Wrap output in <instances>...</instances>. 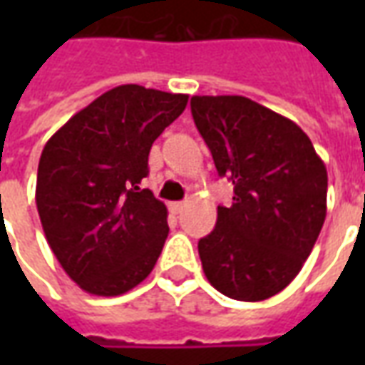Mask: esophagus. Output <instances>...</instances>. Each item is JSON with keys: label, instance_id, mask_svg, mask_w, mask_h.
I'll return each mask as SVG.
<instances>
[{"label": "esophagus", "instance_id": "34e87169", "mask_svg": "<svg viewBox=\"0 0 365 365\" xmlns=\"http://www.w3.org/2000/svg\"><path fill=\"white\" fill-rule=\"evenodd\" d=\"M183 207H185V203H183V201H174V203H170V211L178 215V213H182Z\"/></svg>", "mask_w": 365, "mask_h": 365}]
</instances>
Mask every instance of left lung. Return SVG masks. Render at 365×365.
Here are the masks:
<instances>
[{"mask_svg":"<svg viewBox=\"0 0 365 365\" xmlns=\"http://www.w3.org/2000/svg\"><path fill=\"white\" fill-rule=\"evenodd\" d=\"M191 115L219 175L235 185L232 205L217 207V227L199 240L203 272L230 299L274 297L322 229L324 162L301 127L248 97L193 96Z\"/></svg>","mask_w":365,"mask_h":365,"instance_id":"8db88e82","label":"left lung"}]
</instances>
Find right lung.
<instances>
[{
  "label": "right lung",
  "instance_id": "1",
  "mask_svg": "<svg viewBox=\"0 0 365 365\" xmlns=\"http://www.w3.org/2000/svg\"><path fill=\"white\" fill-rule=\"evenodd\" d=\"M185 93L136 83L105 91L44 144L36 209L70 279L99 297L144 282L168 237V209L138 183L152 143L185 109Z\"/></svg>",
  "mask_w": 365,
  "mask_h": 365
}]
</instances>
